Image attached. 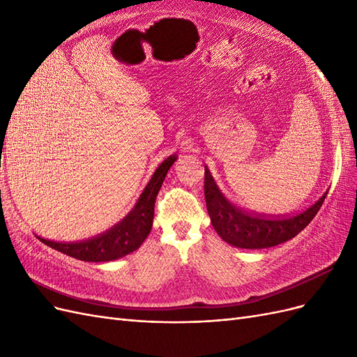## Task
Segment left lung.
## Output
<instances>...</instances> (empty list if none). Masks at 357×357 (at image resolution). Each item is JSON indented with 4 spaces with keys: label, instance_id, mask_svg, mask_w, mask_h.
I'll use <instances>...</instances> for the list:
<instances>
[{
    "label": "left lung",
    "instance_id": "left-lung-1",
    "mask_svg": "<svg viewBox=\"0 0 357 357\" xmlns=\"http://www.w3.org/2000/svg\"><path fill=\"white\" fill-rule=\"evenodd\" d=\"M204 176V195L213 228L223 241L241 248H266L291 240L316 218L328 195L326 192L317 202L299 214L287 218H265L235 207L226 199L207 167Z\"/></svg>",
    "mask_w": 357,
    "mask_h": 357
}]
</instances>
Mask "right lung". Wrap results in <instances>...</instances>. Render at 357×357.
<instances>
[{
    "label": "right lung",
    "mask_w": 357,
    "mask_h": 357,
    "mask_svg": "<svg viewBox=\"0 0 357 357\" xmlns=\"http://www.w3.org/2000/svg\"><path fill=\"white\" fill-rule=\"evenodd\" d=\"M174 162L176 156H169L162 162L142 193V197H139L134 210L110 231L104 232L100 236H95L92 240L80 243H55L40 238V236L38 240L63 255H68L84 262L114 261V259L132 253L143 244L150 234V229H152L158 192L165 180L168 169Z\"/></svg>",
    "instance_id": "1"
}]
</instances>
